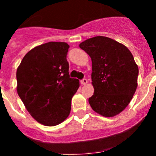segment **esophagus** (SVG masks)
<instances>
[{"mask_svg":"<svg viewBox=\"0 0 156 156\" xmlns=\"http://www.w3.org/2000/svg\"><path fill=\"white\" fill-rule=\"evenodd\" d=\"M80 83L83 85H85L87 83V79H83L80 80Z\"/></svg>","mask_w":156,"mask_h":156,"instance_id":"1","label":"esophagus"}]
</instances>
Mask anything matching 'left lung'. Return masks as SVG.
<instances>
[{"label": "left lung", "instance_id": "obj_1", "mask_svg": "<svg viewBox=\"0 0 156 156\" xmlns=\"http://www.w3.org/2000/svg\"><path fill=\"white\" fill-rule=\"evenodd\" d=\"M92 62L94 94L92 109L105 117L120 113L130 102L137 87L138 67L129 50L120 43L102 36L80 44Z\"/></svg>", "mask_w": 156, "mask_h": 156}]
</instances>
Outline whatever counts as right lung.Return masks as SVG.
I'll return each instance as SVG.
<instances>
[{
    "mask_svg": "<svg viewBox=\"0 0 156 156\" xmlns=\"http://www.w3.org/2000/svg\"><path fill=\"white\" fill-rule=\"evenodd\" d=\"M69 48L65 42L35 47L17 69L18 94L32 117L44 126H56L69 116L72 98L80 87L69 74Z\"/></svg>",
    "mask_w": 156,
    "mask_h": 156,
    "instance_id": "right-lung-1",
    "label": "right lung"
}]
</instances>
